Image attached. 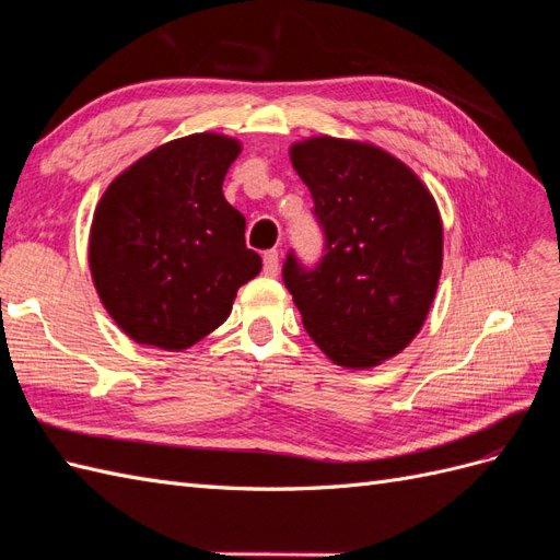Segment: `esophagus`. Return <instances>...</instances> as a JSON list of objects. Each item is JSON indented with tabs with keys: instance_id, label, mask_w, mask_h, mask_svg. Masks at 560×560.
Returning <instances> with one entry per match:
<instances>
[{
	"instance_id": "obj_1",
	"label": "esophagus",
	"mask_w": 560,
	"mask_h": 560,
	"mask_svg": "<svg viewBox=\"0 0 560 560\" xmlns=\"http://www.w3.org/2000/svg\"><path fill=\"white\" fill-rule=\"evenodd\" d=\"M262 269H265V275L267 277H277L279 275V253L277 250H267L265 255H262Z\"/></svg>"
}]
</instances>
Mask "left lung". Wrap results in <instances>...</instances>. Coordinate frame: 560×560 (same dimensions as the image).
Here are the masks:
<instances>
[{"mask_svg":"<svg viewBox=\"0 0 560 560\" xmlns=\"http://www.w3.org/2000/svg\"><path fill=\"white\" fill-rule=\"evenodd\" d=\"M291 161L312 194L324 255L314 267L285 255V289L328 360L376 366L409 346L435 298V200L405 163L371 143L314 137L295 143Z\"/></svg>","mask_w":560,"mask_h":560,"instance_id":"left-lung-1","label":"left lung"}]
</instances>
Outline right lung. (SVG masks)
<instances>
[{
    "mask_svg": "<svg viewBox=\"0 0 560 560\" xmlns=\"http://www.w3.org/2000/svg\"><path fill=\"white\" fill-rule=\"evenodd\" d=\"M238 141L191 135L147 153L102 196L90 232L96 293L143 346L186 350L232 312L236 291L260 275L246 218L222 182Z\"/></svg>",
    "mask_w": 560,
    "mask_h": 560,
    "instance_id": "obj_1",
    "label": "right lung"
}]
</instances>
